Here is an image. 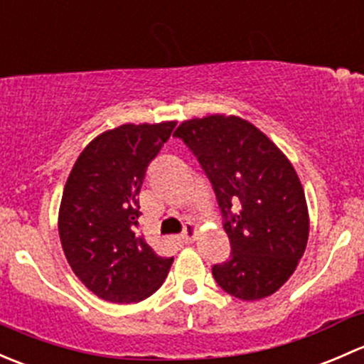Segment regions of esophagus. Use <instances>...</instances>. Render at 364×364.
<instances>
[{"label":"esophagus","mask_w":364,"mask_h":364,"mask_svg":"<svg viewBox=\"0 0 364 364\" xmlns=\"http://www.w3.org/2000/svg\"><path fill=\"white\" fill-rule=\"evenodd\" d=\"M196 236H197L196 225H193V223H186L185 230H183L181 236H179V237H181L183 243L190 245V243H193V241H196Z\"/></svg>","instance_id":"esophagus-1"}]
</instances>
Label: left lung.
Masks as SVG:
<instances>
[{
  "label": "left lung",
  "mask_w": 364,
  "mask_h": 364,
  "mask_svg": "<svg viewBox=\"0 0 364 364\" xmlns=\"http://www.w3.org/2000/svg\"><path fill=\"white\" fill-rule=\"evenodd\" d=\"M211 181L230 241L213 266L227 294L255 301L294 273L308 241V209L292 164L257 127L237 116L183 121L174 132Z\"/></svg>",
  "instance_id": "1"
}]
</instances>
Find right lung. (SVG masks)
I'll return each mask as SVG.
<instances>
[{"instance_id": "right-lung-1", "label": "right lung", "mask_w": 364, "mask_h": 364, "mask_svg": "<svg viewBox=\"0 0 364 364\" xmlns=\"http://www.w3.org/2000/svg\"><path fill=\"white\" fill-rule=\"evenodd\" d=\"M174 121L121 124L86 146L70 172L60 208L61 247L80 282L111 303H137L160 289L174 257L137 232L139 193Z\"/></svg>"}]
</instances>
